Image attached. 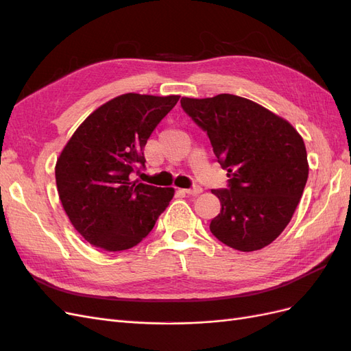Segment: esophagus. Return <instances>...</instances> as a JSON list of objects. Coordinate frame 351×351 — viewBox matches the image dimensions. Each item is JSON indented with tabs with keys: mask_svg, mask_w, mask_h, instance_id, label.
<instances>
[{
	"mask_svg": "<svg viewBox=\"0 0 351 351\" xmlns=\"http://www.w3.org/2000/svg\"><path fill=\"white\" fill-rule=\"evenodd\" d=\"M184 192L187 193V195H192V196H196V195H199V193H202V187L200 186H193L192 189H186Z\"/></svg>",
	"mask_w": 351,
	"mask_h": 351,
	"instance_id": "1",
	"label": "esophagus"
}]
</instances>
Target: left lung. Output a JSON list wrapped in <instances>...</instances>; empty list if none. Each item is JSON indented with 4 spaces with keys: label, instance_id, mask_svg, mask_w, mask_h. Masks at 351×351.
I'll use <instances>...</instances> for the list:
<instances>
[{
    "label": "left lung",
    "instance_id": "1",
    "mask_svg": "<svg viewBox=\"0 0 351 351\" xmlns=\"http://www.w3.org/2000/svg\"><path fill=\"white\" fill-rule=\"evenodd\" d=\"M180 102L206 132L230 178L227 189L212 190L221 212L210 221V232L241 252L268 246L289 226L309 176L302 136L277 114L237 95Z\"/></svg>",
    "mask_w": 351,
    "mask_h": 351
}]
</instances>
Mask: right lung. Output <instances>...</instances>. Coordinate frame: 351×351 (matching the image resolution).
I'll list each match as a JSON object with an SVG mask.
<instances>
[{
    "instance_id": "right-lung-1",
    "label": "right lung",
    "mask_w": 351,
    "mask_h": 351,
    "mask_svg": "<svg viewBox=\"0 0 351 351\" xmlns=\"http://www.w3.org/2000/svg\"><path fill=\"white\" fill-rule=\"evenodd\" d=\"M178 95L124 93L95 110L60 154L58 196L79 234L107 252L127 250L152 231L173 187L133 182L145 167V145Z\"/></svg>"
}]
</instances>
